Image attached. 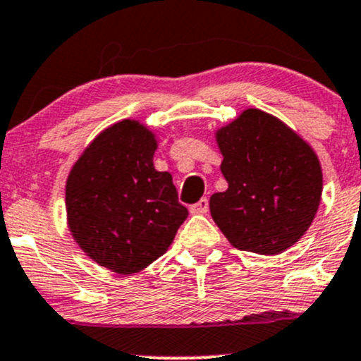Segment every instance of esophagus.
<instances>
[{
	"label": "esophagus",
	"instance_id": "obj_1",
	"mask_svg": "<svg viewBox=\"0 0 361 361\" xmlns=\"http://www.w3.org/2000/svg\"><path fill=\"white\" fill-rule=\"evenodd\" d=\"M209 211V200L205 199H200L199 202H195L193 205H190V212L192 214H205Z\"/></svg>",
	"mask_w": 361,
	"mask_h": 361
}]
</instances>
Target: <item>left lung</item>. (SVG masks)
I'll return each mask as SVG.
<instances>
[{
	"mask_svg": "<svg viewBox=\"0 0 361 361\" xmlns=\"http://www.w3.org/2000/svg\"><path fill=\"white\" fill-rule=\"evenodd\" d=\"M228 190L209 202L214 223L238 250L276 255L310 228L322 169L307 142L260 109L217 132Z\"/></svg>",
	"mask_w": 361,
	"mask_h": 361,
	"instance_id": "obj_1",
	"label": "left lung"
}]
</instances>
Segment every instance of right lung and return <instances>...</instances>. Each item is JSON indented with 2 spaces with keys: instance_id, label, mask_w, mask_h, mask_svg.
Returning <instances> with one entry per match:
<instances>
[{
  "instance_id": "right-lung-1",
  "label": "right lung",
  "mask_w": 361,
  "mask_h": 361,
  "mask_svg": "<svg viewBox=\"0 0 361 361\" xmlns=\"http://www.w3.org/2000/svg\"><path fill=\"white\" fill-rule=\"evenodd\" d=\"M156 138L137 121H120L96 137L66 181L73 238L90 259L133 274L168 250L188 209L168 171L154 168Z\"/></svg>"
}]
</instances>
